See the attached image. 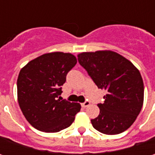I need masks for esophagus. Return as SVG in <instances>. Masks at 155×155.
Returning a JSON list of instances; mask_svg holds the SVG:
<instances>
[{"label": "esophagus", "mask_w": 155, "mask_h": 155, "mask_svg": "<svg viewBox=\"0 0 155 155\" xmlns=\"http://www.w3.org/2000/svg\"><path fill=\"white\" fill-rule=\"evenodd\" d=\"M90 104H91V102H90L89 100H86L84 104H82V106H83L84 108H86V107H88Z\"/></svg>", "instance_id": "1"}]
</instances>
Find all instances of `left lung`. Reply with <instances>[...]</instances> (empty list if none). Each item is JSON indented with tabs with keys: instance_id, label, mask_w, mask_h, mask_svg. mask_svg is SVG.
Instances as JSON below:
<instances>
[{
	"instance_id": "obj_1",
	"label": "left lung",
	"mask_w": 155,
	"mask_h": 155,
	"mask_svg": "<svg viewBox=\"0 0 155 155\" xmlns=\"http://www.w3.org/2000/svg\"><path fill=\"white\" fill-rule=\"evenodd\" d=\"M78 62L99 89L105 90L99 116L91 120L95 129L105 134L127 130L140 114L144 85L140 71L132 63L112 51L82 52Z\"/></svg>"
}]
</instances>
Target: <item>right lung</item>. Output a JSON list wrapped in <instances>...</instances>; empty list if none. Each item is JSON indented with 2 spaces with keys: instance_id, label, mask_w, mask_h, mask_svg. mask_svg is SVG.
Segmentation results:
<instances>
[{
  "instance_id": "add662e5",
  "label": "right lung",
  "mask_w": 155,
  "mask_h": 155,
  "mask_svg": "<svg viewBox=\"0 0 155 155\" xmlns=\"http://www.w3.org/2000/svg\"><path fill=\"white\" fill-rule=\"evenodd\" d=\"M77 64L71 53L51 52L34 58L21 69L17 79L18 102L33 128L56 133L68 128L81 105L60 97L66 75Z\"/></svg>"
}]
</instances>
